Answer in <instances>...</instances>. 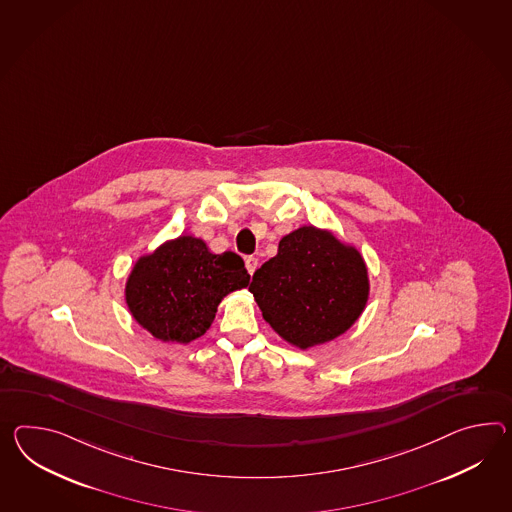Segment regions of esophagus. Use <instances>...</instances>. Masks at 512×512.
<instances>
[{
  "instance_id": "34e87169",
  "label": "esophagus",
  "mask_w": 512,
  "mask_h": 512,
  "mask_svg": "<svg viewBox=\"0 0 512 512\" xmlns=\"http://www.w3.org/2000/svg\"><path fill=\"white\" fill-rule=\"evenodd\" d=\"M257 266H259V261H257L255 257H246V268H248V272H250L251 275L255 274Z\"/></svg>"
}]
</instances>
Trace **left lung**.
Here are the masks:
<instances>
[{"label":"left lung","mask_w":512,"mask_h":512,"mask_svg":"<svg viewBox=\"0 0 512 512\" xmlns=\"http://www.w3.org/2000/svg\"><path fill=\"white\" fill-rule=\"evenodd\" d=\"M250 292L275 333L305 351L344 335L361 318L370 277L353 244L329 229L301 225L253 274Z\"/></svg>","instance_id":"obj_1"}]
</instances>
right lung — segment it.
I'll use <instances>...</instances> for the list:
<instances>
[{
  "label": "right lung",
  "mask_w": 512,
  "mask_h": 512,
  "mask_svg": "<svg viewBox=\"0 0 512 512\" xmlns=\"http://www.w3.org/2000/svg\"><path fill=\"white\" fill-rule=\"evenodd\" d=\"M248 285L250 274L237 253L216 255L205 240L181 235L138 257L124 298L151 337L190 344L207 333L225 296Z\"/></svg>",
  "instance_id": "1"
}]
</instances>
